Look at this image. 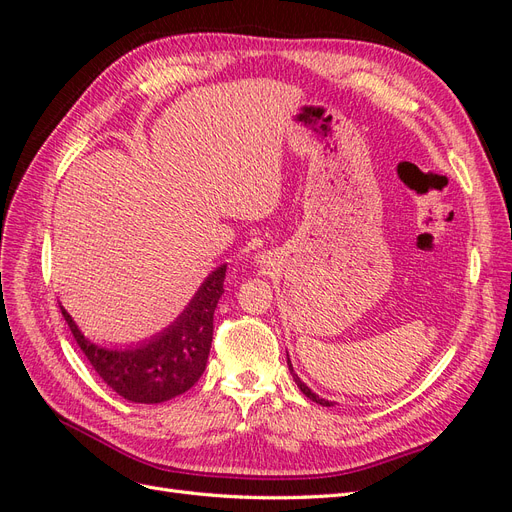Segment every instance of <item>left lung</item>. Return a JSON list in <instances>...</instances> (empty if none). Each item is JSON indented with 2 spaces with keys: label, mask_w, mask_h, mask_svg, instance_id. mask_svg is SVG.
I'll list each match as a JSON object with an SVG mask.
<instances>
[{
  "label": "left lung",
  "mask_w": 512,
  "mask_h": 512,
  "mask_svg": "<svg viewBox=\"0 0 512 512\" xmlns=\"http://www.w3.org/2000/svg\"><path fill=\"white\" fill-rule=\"evenodd\" d=\"M288 369H290V374H292V378H294V382H297V386L299 389L303 391V395L305 397H309L312 401H316V404H320V406H333V401H329V399H320L312 389H309V386L305 384V382H301V378L294 374V369H292V363H290V359H288Z\"/></svg>",
  "instance_id": "1"
}]
</instances>
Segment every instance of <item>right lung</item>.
<instances>
[{
    "instance_id": "obj_1",
    "label": "right lung",
    "mask_w": 512,
    "mask_h": 512,
    "mask_svg": "<svg viewBox=\"0 0 512 512\" xmlns=\"http://www.w3.org/2000/svg\"><path fill=\"white\" fill-rule=\"evenodd\" d=\"M224 277L226 267L213 271L185 312L164 333L128 350H106L87 342L64 307L61 314L91 367L117 395L134 404H162L192 389L203 376Z\"/></svg>"
}]
</instances>
